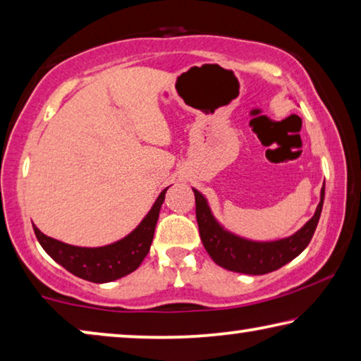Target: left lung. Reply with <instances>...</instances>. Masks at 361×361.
I'll return each mask as SVG.
<instances>
[{
    "instance_id": "1",
    "label": "left lung",
    "mask_w": 361,
    "mask_h": 361,
    "mask_svg": "<svg viewBox=\"0 0 361 361\" xmlns=\"http://www.w3.org/2000/svg\"><path fill=\"white\" fill-rule=\"evenodd\" d=\"M192 191L194 197H196L199 234H201L202 244L207 254L216 265L226 268L230 271L244 274H267L294 260L312 241L324 201L323 185L322 199H319L318 207L314 210V215L299 231L289 238L279 239V241L257 243L226 231L212 215L209 204L202 194L197 190Z\"/></svg>"
}]
</instances>
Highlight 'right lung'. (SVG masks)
<instances>
[{"mask_svg":"<svg viewBox=\"0 0 361 361\" xmlns=\"http://www.w3.org/2000/svg\"><path fill=\"white\" fill-rule=\"evenodd\" d=\"M167 190L169 188H165L159 194L149 214L128 236L102 247H78V245L61 243L43 234L37 226H33V231L47 254L67 271L91 283L116 281L135 271L149 252L159 212Z\"/></svg>","mask_w":361,"mask_h":361,"instance_id":"obj_1","label":"right lung"}]
</instances>
